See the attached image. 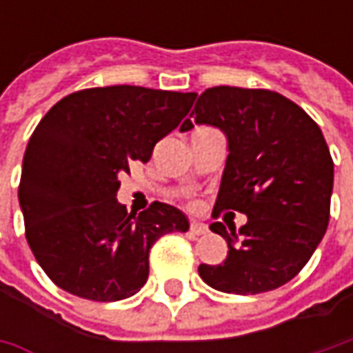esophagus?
Masks as SVG:
<instances>
[{"label":"esophagus","instance_id":"obj_1","mask_svg":"<svg viewBox=\"0 0 353 353\" xmlns=\"http://www.w3.org/2000/svg\"><path fill=\"white\" fill-rule=\"evenodd\" d=\"M190 232H192L194 236H204V234L208 232V228L204 224H200V222H190Z\"/></svg>","mask_w":353,"mask_h":353}]
</instances>
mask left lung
<instances>
[{"label": "left lung", "instance_id": "obj_1", "mask_svg": "<svg viewBox=\"0 0 353 353\" xmlns=\"http://www.w3.org/2000/svg\"><path fill=\"white\" fill-rule=\"evenodd\" d=\"M194 123L228 137L212 216L241 212L245 225H210L228 241L224 263L198 267L212 289L259 294L289 283L308 263L330 220L334 163L324 135L303 108L271 90L216 86L198 96ZM186 119L181 131L192 129Z\"/></svg>", "mask_w": 353, "mask_h": 353}]
</instances>
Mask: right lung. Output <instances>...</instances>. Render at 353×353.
<instances>
[{
	"label": "right lung",
	"instance_id": "obj_1",
	"mask_svg": "<svg viewBox=\"0 0 353 353\" xmlns=\"http://www.w3.org/2000/svg\"><path fill=\"white\" fill-rule=\"evenodd\" d=\"M194 98L128 84L88 88L39 121L23 157L19 206L34 259L62 291L98 303L128 299L147 283L157 239L188 230L174 206L153 202L135 216L116 194L119 172L147 163Z\"/></svg>",
	"mask_w": 353,
	"mask_h": 353
}]
</instances>
